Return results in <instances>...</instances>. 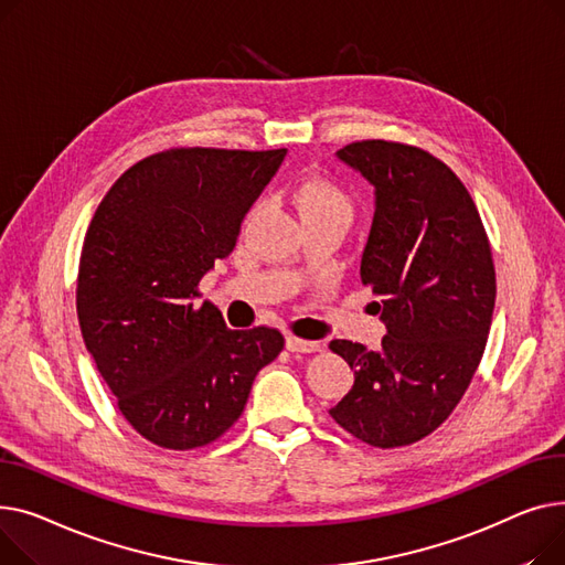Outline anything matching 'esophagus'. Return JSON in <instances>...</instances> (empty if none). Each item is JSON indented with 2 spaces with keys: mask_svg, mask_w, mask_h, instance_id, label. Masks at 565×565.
<instances>
[{
  "mask_svg": "<svg viewBox=\"0 0 565 565\" xmlns=\"http://www.w3.org/2000/svg\"><path fill=\"white\" fill-rule=\"evenodd\" d=\"M285 344H287V349H289L291 353H315V351H319V349H321V344H319V342L298 340V338H291V335L285 340Z\"/></svg>",
  "mask_w": 565,
  "mask_h": 565,
  "instance_id": "esophagus-1",
  "label": "esophagus"
}]
</instances>
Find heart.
I'll return each instance as SVG.
<instances>
[{"label":"heart","instance_id":"b5f03b06","mask_svg":"<svg viewBox=\"0 0 565 565\" xmlns=\"http://www.w3.org/2000/svg\"><path fill=\"white\" fill-rule=\"evenodd\" d=\"M296 207L301 216L321 214H351V203L347 193L330 180L312 178L296 189Z\"/></svg>","mask_w":565,"mask_h":565}]
</instances>
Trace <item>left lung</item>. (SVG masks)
<instances>
[{"mask_svg": "<svg viewBox=\"0 0 565 565\" xmlns=\"http://www.w3.org/2000/svg\"><path fill=\"white\" fill-rule=\"evenodd\" d=\"M338 159L374 186L360 278L385 335L376 351L330 342L353 387L328 413L362 443L404 447L434 434L479 367L494 308L490 244L468 189L434 154L360 141Z\"/></svg>", "mask_w": 565, "mask_h": 565, "instance_id": "8db88e82", "label": "left lung"}]
</instances>
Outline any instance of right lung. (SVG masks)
<instances>
[{"label": "right lung", "instance_id": "add662e5", "mask_svg": "<svg viewBox=\"0 0 565 565\" xmlns=\"http://www.w3.org/2000/svg\"><path fill=\"white\" fill-rule=\"evenodd\" d=\"M287 150L152 154L103 198L86 230L77 317L125 419L166 449L203 447L235 424L276 328L230 330L198 282L237 244Z\"/></svg>", "mask_w": 565, "mask_h": 565}]
</instances>
